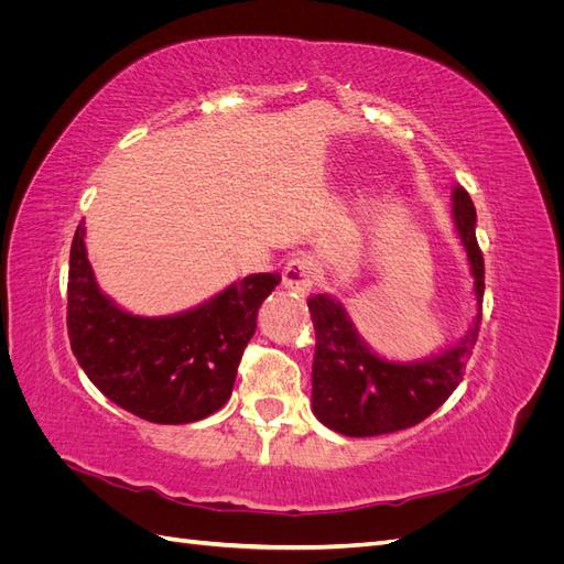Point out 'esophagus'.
I'll use <instances>...</instances> for the list:
<instances>
[{"instance_id": "1", "label": "esophagus", "mask_w": 564, "mask_h": 564, "mask_svg": "<svg viewBox=\"0 0 564 564\" xmlns=\"http://www.w3.org/2000/svg\"><path fill=\"white\" fill-rule=\"evenodd\" d=\"M315 275H317V263L313 256L308 253H301L296 256V259H292L286 263L284 268V275H282V284L286 289H292V292L296 294H308L311 286L315 282Z\"/></svg>"}]
</instances>
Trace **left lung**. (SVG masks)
I'll return each mask as SVG.
<instances>
[{"label":"left lung","mask_w":564,"mask_h":564,"mask_svg":"<svg viewBox=\"0 0 564 564\" xmlns=\"http://www.w3.org/2000/svg\"><path fill=\"white\" fill-rule=\"evenodd\" d=\"M454 220L466 247L477 299L473 329L456 346L425 362H388L357 336L344 305L317 294L308 299L315 327L313 412L327 429L348 437H371L412 429L447 402L464 379L482 322L485 259L475 237V204L454 187Z\"/></svg>","instance_id":"1"}]
</instances>
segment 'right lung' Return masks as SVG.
<instances>
[{
	"label": "right lung",
	"instance_id": "obj_1",
	"mask_svg": "<svg viewBox=\"0 0 564 564\" xmlns=\"http://www.w3.org/2000/svg\"><path fill=\"white\" fill-rule=\"evenodd\" d=\"M282 282L259 272L172 317H139L98 292L77 226L67 272V336L79 367L108 400L152 423H193L230 398L256 313Z\"/></svg>",
	"mask_w": 564,
	"mask_h": 564
}]
</instances>
